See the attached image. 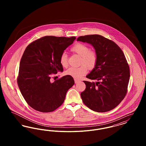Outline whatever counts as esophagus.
Segmentation results:
<instances>
[{
	"label": "esophagus",
	"instance_id": "obj_1",
	"mask_svg": "<svg viewBox=\"0 0 146 146\" xmlns=\"http://www.w3.org/2000/svg\"><path fill=\"white\" fill-rule=\"evenodd\" d=\"M74 82H75V83L76 84L78 83V82H79L80 80L78 79H74Z\"/></svg>",
	"mask_w": 146,
	"mask_h": 146
}]
</instances>
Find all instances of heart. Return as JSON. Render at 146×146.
<instances>
[{
  "mask_svg": "<svg viewBox=\"0 0 146 146\" xmlns=\"http://www.w3.org/2000/svg\"><path fill=\"white\" fill-rule=\"evenodd\" d=\"M70 51L80 57V64L83 65L78 68H70L65 72V74L72 76L75 79H80L87 73V68L93 69L97 61V54L90 50L89 48L82 43H76L70 49ZM60 62L63 67L68 66L67 55L63 52L60 57Z\"/></svg>",
  "mask_w": 146,
  "mask_h": 146,
  "instance_id": "heart-1",
  "label": "heart"
}]
</instances>
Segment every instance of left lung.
Returning a JSON list of instances; mask_svg holds the SVG:
<instances>
[{
	"instance_id": "8db88e82",
	"label": "left lung",
	"mask_w": 146,
	"mask_h": 146,
	"mask_svg": "<svg viewBox=\"0 0 146 146\" xmlns=\"http://www.w3.org/2000/svg\"><path fill=\"white\" fill-rule=\"evenodd\" d=\"M77 41L91 44L97 54L96 66L83 81L86 89L80 94L84 104L97 112L115 108L124 98L130 79V69L123 51L113 41L98 35H87Z\"/></svg>"
}]
</instances>
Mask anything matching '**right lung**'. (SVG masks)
I'll list each match as a JSON object with an SVG mask.
<instances>
[{
  "label": "right lung",
  "mask_w": 146,
  "mask_h": 146,
  "mask_svg": "<svg viewBox=\"0 0 146 146\" xmlns=\"http://www.w3.org/2000/svg\"><path fill=\"white\" fill-rule=\"evenodd\" d=\"M76 39L45 36L29 44L20 63L17 83L27 103L41 112L54 111L62 104L67 92L74 84L65 76L52 83L51 74L62 72L60 57Z\"/></svg>",
  "instance_id": "1"
}]
</instances>
